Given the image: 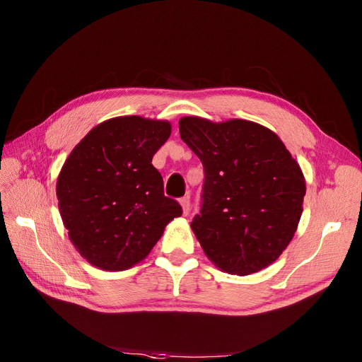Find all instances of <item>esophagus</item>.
<instances>
[{
    "label": "esophagus",
    "instance_id": "34e87169",
    "mask_svg": "<svg viewBox=\"0 0 362 362\" xmlns=\"http://www.w3.org/2000/svg\"><path fill=\"white\" fill-rule=\"evenodd\" d=\"M180 205H182V210H183V214L187 216L189 214V210H191V199H189V197H183L179 199Z\"/></svg>",
    "mask_w": 362,
    "mask_h": 362
}]
</instances>
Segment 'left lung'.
<instances>
[{
    "label": "left lung",
    "mask_w": 362,
    "mask_h": 362,
    "mask_svg": "<svg viewBox=\"0 0 362 362\" xmlns=\"http://www.w3.org/2000/svg\"><path fill=\"white\" fill-rule=\"evenodd\" d=\"M180 138L205 171L202 208L191 223L205 255L229 274L273 264L298 229L305 177L270 129L232 119L179 120Z\"/></svg>",
    "instance_id": "8db88e82"
}]
</instances>
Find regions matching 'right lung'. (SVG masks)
<instances>
[{
  "mask_svg": "<svg viewBox=\"0 0 362 362\" xmlns=\"http://www.w3.org/2000/svg\"><path fill=\"white\" fill-rule=\"evenodd\" d=\"M170 133L167 120L114 117L95 126L64 161L57 179L60 216L76 251L93 267H133L182 216L152 165Z\"/></svg>",
  "mask_w": 362,
  "mask_h": 362,
  "instance_id": "obj_1",
  "label": "right lung"
}]
</instances>
